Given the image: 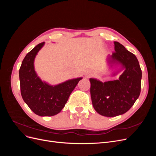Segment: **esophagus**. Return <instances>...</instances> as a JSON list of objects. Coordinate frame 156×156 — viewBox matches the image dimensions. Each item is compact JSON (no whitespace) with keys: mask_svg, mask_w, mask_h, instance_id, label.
I'll return each mask as SVG.
<instances>
[{"mask_svg":"<svg viewBox=\"0 0 156 156\" xmlns=\"http://www.w3.org/2000/svg\"><path fill=\"white\" fill-rule=\"evenodd\" d=\"M91 75H92V73H91L90 72H87V73H86V76H87V77H90V76H91Z\"/></svg>","mask_w":156,"mask_h":156,"instance_id":"34e87169","label":"esophagus"}]
</instances>
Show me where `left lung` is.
I'll use <instances>...</instances> for the list:
<instances>
[{
    "mask_svg": "<svg viewBox=\"0 0 156 156\" xmlns=\"http://www.w3.org/2000/svg\"><path fill=\"white\" fill-rule=\"evenodd\" d=\"M115 51L107 58L108 64L120 65L114 75L124 70L119 79L103 83L90 78V94L92 105L99 114L114 117L128 111L140 93L141 71L135 55L127 51L119 42L115 41Z\"/></svg>",
    "mask_w": 156,
    "mask_h": 156,
    "instance_id": "left-lung-1",
    "label": "left lung"
}]
</instances>
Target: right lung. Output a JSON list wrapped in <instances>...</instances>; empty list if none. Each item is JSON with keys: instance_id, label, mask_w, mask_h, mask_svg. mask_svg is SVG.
Here are the masks:
<instances>
[{"instance_id": "1", "label": "right lung", "mask_w": 156, "mask_h": 156, "mask_svg": "<svg viewBox=\"0 0 156 156\" xmlns=\"http://www.w3.org/2000/svg\"><path fill=\"white\" fill-rule=\"evenodd\" d=\"M45 42L37 45L23 59L19 72L23 100L36 115L51 116L57 115L66 103L71 93L82 77L72 79L56 85L42 81L34 69V59Z\"/></svg>"}]
</instances>
